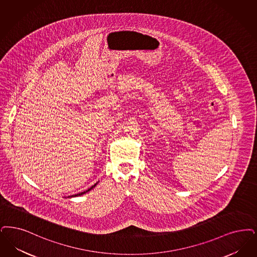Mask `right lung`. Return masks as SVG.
Wrapping results in <instances>:
<instances>
[{"mask_svg":"<svg viewBox=\"0 0 257 257\" xmlns=\"http://www.w3.org/2000/svg\"><path fill=\"white\" fill-rule=\"evenodd\" d=\"M95 185H96V184H95V185H92V187H90V188H89L88 190H85V191H83V192H81V193H78V194H74V195L71 196V197H76V196L82 195V194H84V193H86V192L90 191V190H91V189H92V188H93V187H94Z\"/></svg>","mask_w":257,"mask_h":257,"instance_id":"right-lung-1","label":"right lung"}]
</instances>
